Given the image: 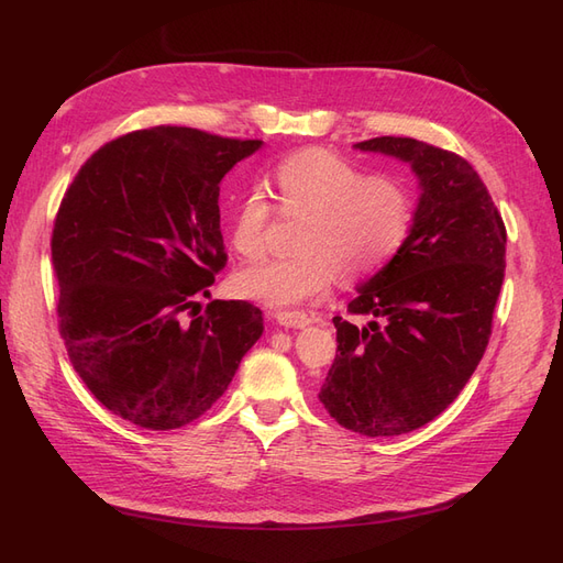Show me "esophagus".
I'll return each instance as SVG.
<instances>
[{
    "label": "esophagus",
    "mask_w": 563,
    "mask_h": 563,
    "mask_svg": "<svg viewBox=\"0 0 563 563\" xmlns=\"http://www.w3.org/2000/svg\"><path fill=\"white\" fill-rule=\"evenodd\" d=\"M275 319L286 329H305V327H310V323H312V317L305 314V312H286L284 310V312H277Z\"/></svg>",
    "instance_id": "obj_1"
}]
</instances>
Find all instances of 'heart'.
I'll return each mask as SVG.
<instances>
[{"label":"heart","mask_w":563,"mask_h":563,"mask_svg":"<svg viewBox=\"0 0 563 563\" xmlns=\"http://www.w3.org/2000/svg\"><path fill=\"white\" fill-rule=\"evenodd\" d=\"M272 180L282 209L308 213L298 253L263 258L234 275L236 294L269 308H294L327 294L338 277L356 279L391 263L413 228V197L391 176H364L331 150L308 147L284 157ZM269 203L249 187L232 213V249L255 258L265 249Z\"/></svg>","instance_id":"b5f03b06"}]
</instances>
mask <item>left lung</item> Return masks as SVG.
<instances>
[{
  "instance_id": "left-lung-1",
  "label": "left lung",
  "mask_w": 563,
  "mask_h": 563,
  "mask_svg": "<svg viewBox=\"0 0 563 563\" xmlns=\"http://www.w3.org/2000/svg\"><path fill=\"white\" fill-rule=\"evenodd\" d=\"M411 166L420 197L413 228L389 265L333 317L338 354L319 401L343 428L397 437L455 401L490 338L505 279V223L479 174L455 152L380 135L356 143Z\"/></svg>"
}]
</instances>
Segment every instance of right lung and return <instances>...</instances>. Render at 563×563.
Returning <instances> with one entry per match:
<instances>
[{"label":"right lung","instance_id":"right-lung-1","mask_svg":"<svg viewBox=\"0 0 563 563\" xmlns=\"http://www.w3.org/2000/svg\"><path fill=\"white\" fill-rule=\"evenodd\" d=\"M261 145L187 126L133 131L93 152L60 201L51 258L67 356L139 428L207 413L263 335L246 300L199 305L228 263L220 180Z\"/></svg>","mask_w":563,"mask_h":563}]
</instances>
